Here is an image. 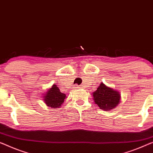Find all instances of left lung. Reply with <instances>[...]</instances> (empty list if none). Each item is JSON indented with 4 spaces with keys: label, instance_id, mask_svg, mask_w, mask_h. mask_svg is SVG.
Masks as SVG:
<instances>
[{
    "label": "left lung",
    "instance_id": "8db88e82",
    "mask_svg": "<svg viewBox=\"0 0 153 153\" xmlns=\"http://www.w3.org/2000/svg\"><path fill=\"white\" fill-rule=\"evenodd\" d=\"M93 100L100 109L109 111L120 103L121 94L118 91L101 83L96 91L92 93Z\"/></svg>",
    "mask_w": 153,
    "mask_h": 153
}]
</instances>
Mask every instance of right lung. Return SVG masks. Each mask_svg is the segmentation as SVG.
<instances>
[{
  "label": "right lung",
  "instance_id": "add662e5",
  "mask_svg": "<svg viewBox=\"0 0 153 153\" xmlns=\"http://www.w3.org/2000/svg\"><path fill=\"white\" fill-rule=\"evenodd\" d=\"M43 100L46 105L52 108H59L62 105L66 95L62 93L56 85H52V87L48 88L43 96Z\"/></svg>",
  "mask_w": 153,
  "mask_h": 153
}]
</instances>
